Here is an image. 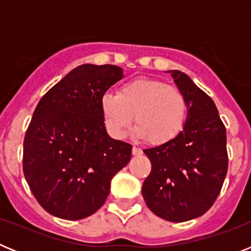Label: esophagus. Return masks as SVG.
I'll use <instances>...</instances> for the list:
<instances>
[{"instance_id": "1", "label": "esophagus", "mask_w": 251, "mask_h": 251, "mask_svg": "<svg viewBox=\"0 0 251 251\" xmlns=\"http://www.w3.org/2000/svg\"><path fill=\"white\" fill-rule=\"evenodd\" d=\"M132 153L134 154V156H139V154H142V150H141V148H138V147H136V146H134V147L132 148Z\"/></svg>"}]
</instances>
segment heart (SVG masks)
Masks as SVG:
<instances>
[{"label": "heart", "instance_id": "heart-1", "mask_svg": "<svg viewBox=\"0 0 251 251\" xmlns=\"http://www.w3.org/2000/svg\"><path fill=\"white\" fill-rule=\"evenodd\" d=\"M101 114L109 133L122 138L134 115V133L151 145H163L178 136L187 119L188 103L182 90L166 81L141 77L119 88L118 94H105Z\"/></svg>", "mask_w": 251, "mask_h": 251}]
</instances>
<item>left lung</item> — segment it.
I'll return each instance as SVG.
<instances>
[{
	"mask_svg": "<svg viewBox=\"0 0 251 251\" xmlns=\"http://www.w3.org/2000/svg\"><path fill=\"white\" fill-rule=\"evenodd\" d=\"M186 95L187 119L172 141L143 152L152 170L142 195L153 214L183 223L205 214L214 205L227 174L226 128L212 99L186 74L172 72Z\"/></svg>",
	"mask_w": 251,
	"mask_h": 251,
	"instance_id": "obj_1",
	"label": "left lung"
}]
</instances>
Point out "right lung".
Listing matches in <instances>:
<instances>
[{"label": "right lung", "mask_w": 251, "mask_h": 251, "mask_svg": "<svg viewBox=\"0 0 251 251\" xmlns=\"http://www.w3.org/2000/svg\"><path fill=\"white\" fill-rule=\"evenodd\" d=\"M123 77L115 65L73 69L40 99L24 139L22 168L44 210L65 220L98 211L132 146L106 134L100 100Z\"/></svg>", "instance_id": "right-lung-1"}]
</instances>
